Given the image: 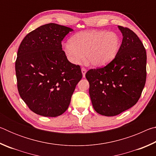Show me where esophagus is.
Listing matches in <instances>:
<instances>
[{"instance_id":"obj_1","label":"esophagus","mask_w":156,"mask_h":156,"mask_svg":"<svg viewBox=\"0 0 156 156\" xmlns=\"http://www.w3.org/2000/svg\"><path fill=\"white\" fill-rule=\"evenodd\" d=\"M81 71H82V73H83V76L84 78V77H85V74L87 73V69L85 68H82Z\"/></svg>"}]
</instances>
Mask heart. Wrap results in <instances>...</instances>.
<instances>
[{
    "label": "heart",
    "mask_w": 156,
    "mask_h": 156,
    "mask_svg": "<svg viewBox=\"0 0 156 156\" xmlns=\"http://www.w3.org/2000/svg\"><path fill=\"white\" fill-rule=\"evenodd\" d=\"M120 47L118 35L113 31L87 30L79 32L62 44L68 60L80 64L85 60L94 67H101L115 58Z\"/></svg>",
    "instance_id": "obj_1"
}]
</instances>
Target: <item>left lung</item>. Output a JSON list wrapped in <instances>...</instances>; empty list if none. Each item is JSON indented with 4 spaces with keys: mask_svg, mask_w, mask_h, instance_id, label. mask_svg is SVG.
<instances>
[{
    "mask_svg": "<svg viewBox=\"0 0 156 156\" xmlns=\"http://www.w3.org/2000/svg\"><path fill=\"white\" fill-rule=\"evenodd\" d=\"M123 38L112 62L89 70V96L95 111L114 116L130 109L138 101L147 77V54L138 36L129 28L118 26Z\"/></svg>",
    "mask_w": 156,
    "mask_h": 156,
    "instance_id": "8db88e82",
    "label": "left lung"
}]
</instances>
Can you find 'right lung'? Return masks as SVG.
<instances>
[{
  "mask_svg": "<svg viewBox=\"0 0 156 156\" xmlns=\"http://www.w3.org/2000/svg\"><path fill=\"white\" fill-rule=\"evenodd\" d=\"M72 29L49 23L26 36L19 46L15 69L20 96L36 114L56 117L68 109L83 74L62 49Z\"/></svg>",
  "mask_w": 156,
  "mask_h": 156,
  "instance_id": "1",
  "label": "right lung"
}]
</instances>
